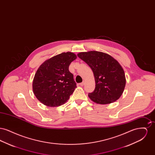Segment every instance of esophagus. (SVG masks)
I'll return each instance as SVG.
<instances>
[{"label":"esophagus","instance_id":"obj_1","mask_svg":"<svg viewBox=\"0 0 155 155\" xmlns=\"http://www.w3.org/2000/svg\"><path fill=\"white\" fill-rule=\"evenodd\" d=\"M84 84H85V82H84V81L83 82H82L80 83V84H79V85H80V86H83V85H84Z\"/></svg>","mask_w":155,"mask_h":155}]
</instances>
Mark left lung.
<instances>
[{"label": "left lung", "mask_w": 155, "mask_h": 155, "mask_svg": "<svg viewBox=\"0 0 155 155\" xmlns=\"http://www.w3.org/2000/svg\"><path fill=\"white\" fill-rule=\"evenodd\" d=\"M77 56L92 69L95 88L89 97L95 103L105 104L120 98L125 88L126 80L123 68L110 55L97 51L79 53Z\"/></svg>", "instance_id": "8db88e82"}]
</instances>
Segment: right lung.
Here are the masks:
<instances>
[{"instance_id": "right-lung-1", "label": "right lung", "mask_w": 155, "mask_h": 155, "mask_svg": "<svg viewBox=\"0 0 155 155\" xmlns=\"http://www.w3.org/2000/svg\"><path fill=\"white\" fill-rule=\"evenodd\" d=\"M77 58L73 52L62 53L46 60L38 68L32 82L38 100L49 107L66 103L77 88L70 63Z\"/></svg>"}]
</instances>
